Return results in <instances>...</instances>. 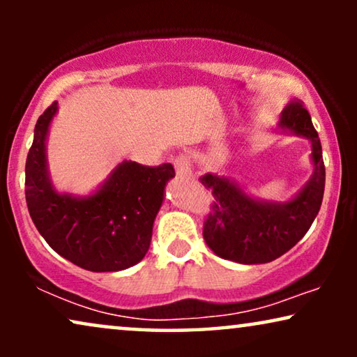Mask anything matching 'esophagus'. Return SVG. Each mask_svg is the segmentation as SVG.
<instances>
[{"instance_id": "esophagus-1", "label": "esophagus", "mask_w": 357, "mask_h": 357, "mask_svg": "<svg viewBox=\"0 0 357 357\" xmlns=\"http://www.w3.org/2000/svg\"><path fill=\"white\" fill-rule=\"evenodd\" d=\"M175 170H177L178 175H190L192 174V160H190L188 154H178L177 158L174 159Z\"/></svg>"}]
</instances>
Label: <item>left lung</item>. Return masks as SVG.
I'll return each instance as SVG.
<instances>
[{"instance_id":"left-lung-1","label":"left lung","mask_w":357,"mask_h":357,"mask_svg":"<svg viewBox=\"0 0 357 357\" xmlns=\"http://www.w3.org/2000/svg\"><path fill=\"white\" fill-rule=\"evenodd\" d=\"M280 123L312 141L314 175L305 188L284 204L255 202L218 175L206 174L199 178L204 188L213 193L209 213L204 218L203 237L218 257L243 265L276 260L305 236L320 211L325 164L319 133L312 125L304 102L291 100L282 110Z\"/></svg>"}]
</instances>
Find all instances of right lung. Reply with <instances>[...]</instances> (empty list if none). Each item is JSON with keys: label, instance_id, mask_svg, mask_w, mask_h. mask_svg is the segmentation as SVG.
I'll use <instances>...</instances> for the list:
<instances>
[{"label": "right lung", "instance_id": "right-lung-1", "mask_svg": "<svg viewBox=\"0 0 357 357\" xmlns=\"http://www.w3.org/2000/svg\"><path fill=\"white\" fill-rule=\"evenodd\" d=\"M56 102L38 116L26 160V202L37 231L58 255L87 271H120L149 250L172 164L123 162L89 198L60 195L48 180L45 138Z\"/></svg>", "mask_w": 357, "mask_h": 357}]
</instances>
